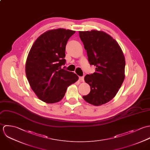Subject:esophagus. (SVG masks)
Returning a JSON list of instances; mask_svg holds the SVG:
<instances>
[{
  "label": "esophagus",
  "mask_w": 150,
  "mask_h": 150,
  "mask_svg": "<svg viewBox=\"0 0 150 150\" xmlns=\"http://www.w3.org/2000/svg\"><path fill=\"white\" fill-rule=\"evenodd\" d=\"M79 81H80L81 82H84V78L82 77V76L79 77Z\"/></svg>",
  "instance_id": "obj_1"
}]
</instances>
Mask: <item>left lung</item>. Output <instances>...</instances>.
Segmentation results:
<instances>
[{"instance_id":"1","label":"left lung","mask_w":150,"mask_h":150,"mask_svg":"<svg viewBox=\"0 0 150 150\" xmlns=\"http://www.w3.org/2000/svg\"><path fill=\"white\" fill-rule=\"evenodd\" d=\"M90 65L95 72L85 76L90 93L83 98L95 106L104 104L117 94L125 77V58L118 43L102 30L79 31Z\"/></svg>"}]
</instances>
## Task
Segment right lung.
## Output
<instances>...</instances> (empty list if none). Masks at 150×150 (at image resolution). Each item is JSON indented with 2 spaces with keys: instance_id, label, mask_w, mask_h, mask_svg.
Listing matches in <instances>:
<instances>
[{
  "instance_id": "right-lung-1",
  "label": "right lung",
  "mask_w": 150,
  "mask_h": 150,
  "mask_svg": "<svg viewBox=\"0 0 150 150\" xmlns=\"http://www.w3.org/2000/svg\"><path fill=\"white\" fill-rule=\"evenodd\" d=\"M75 30L59 28L40 35L28 53L25 73L36 96L48 104L60 101L68 87L78 80L74 72L61 69L65 63V46Z\"/></svg>"
}]
</instances>
